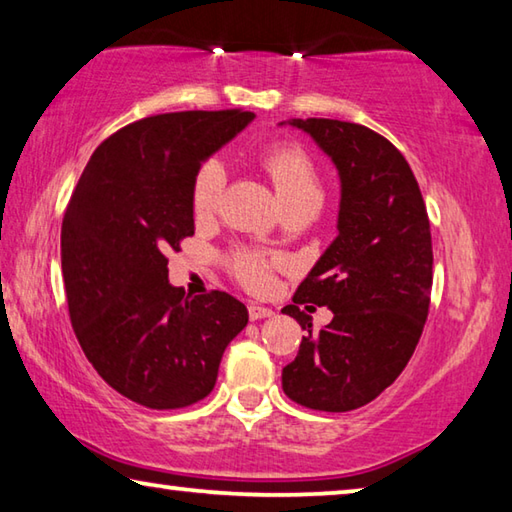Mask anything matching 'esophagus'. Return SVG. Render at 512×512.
I'll list each match as a JSON object with an SVG mask.
<instances>
[{
  "instance_id": "obj_1",
  "label": "esophagus",
  "mask_w": 512,
  "mask_h": 512,
  "mask_svg": "<svg viewBox=\"0 0 512 512\" xmlns=\"http://www.w3.org/2000/svg\"><path fill=\"white\" fill-rule=\"evenodd\" d=\"M273 309H266V306L259 304H250L248 306V318L250 320H264V318H273Z\"/></svg>"
}]
</instances>
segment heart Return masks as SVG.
I'll return each mask as SVG.
<instances>
[{
  "instance_id": "heart-1",
  "label": "heart",
  "mask_w": 512,
  "mask_h": 512,
  "mask_svg": "<svg viewBox=\"0 0 512 512\" xmlns=\"http://www.w3.org/2000/svg\"><path fill=\"white\" fill-rule=\"evenodd\" d=\"M264 170L271 176L282 206L295 203H320L322 185L318 170L302 147L293 143H277L262 154ZM228 172L219 159H208L199 165L192 179V212L197 219H208L219 210L221 197L226 192ZM228 266L235 280L248 291L262 293L273 284L275 257H268L257 250L239 248L228 255Z\"/></svg>"
}]
</instances>
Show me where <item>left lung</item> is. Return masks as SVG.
Here are the masks:
<instances>
[{"label": "left lung", "mask_w": 512, "mask_h": 512, "mask_svg": "<svg viewBox=\"0 0 512 512\" xmlns=\"http://www.w3.org/2000/svg\"><path fill=\"white\" fill-rule=\"evenodd\" d=\"M291 125L336 163L342 199L338 237L282 309L309 331L282 369V389L309 410L349 412L401 376L421 338L432 293L430 219L410 163L385 136L333 118ZM302 303L329 305L334 320L313 334Z\"/></svg>", "instance_id": "1"}]
</instances>
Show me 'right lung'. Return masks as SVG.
Returning a JSON list of instances; mask_svg holds the SVG:
<instances>
[{
  "instance_id": "add662e5",
  "label": "right lung",
  "mask_w": 512,
  "mask_h": 512,
  "mask_svg": "<svg viewBox=\"0 0 512 512\" xmlns=\"http://www.w3.org/2000/svg\"><path fill=\"white\" fill-rule=\"evenodd\" d=\"M253 111H176L118 129L98 145L62 219L71 327L98 376L150 410H179L215 387L248 311L224 291L185 297L167 255L194 235L192 179Z\"/></svg>"
}]
</instances>
